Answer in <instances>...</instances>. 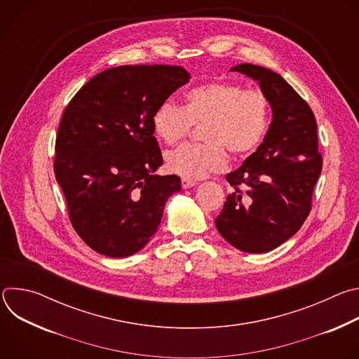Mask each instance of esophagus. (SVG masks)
Wrapping results in <instances>:
<instances>
[{"label": "esophagus", "mask_w": 359, "mask_h": 359, "mask_svg": "<svg viewBox=\"0 0 359 359\" xmlns=\"http://www.w3.org/2000/svg\"><path fill=\"white\" fill-rule=\"evenodd\" d=\"M180 183H182V187H183V189H187V187H193V186L196 184V182H194V180H191V179H187V177H182Z\"/></svg>", "instance_id": "1"}]
</instances>
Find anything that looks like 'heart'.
I'll list each match as a JSON object with an SVG mask.
<instances>
[{"instance_id": "1", "label": "heart", "mask_w": 359, "mask_h": 359, "mask_svg": "<svg viewBox=\"0 0 359 359\" xmlns=\"http://www.w3.org/2000/svg\"><path fill=\"white\" fill-rule=\"evenodd\" d=\"M271 105L262 90H247L233 82H208L193 88L186 104L165 100L153 114V129L168 144L201 128L203 143H186L166 156L169 172L200 179L227 165V150L247 156L257 149L270 128Z\"/></svg>"}]
</instances>
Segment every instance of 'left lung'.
Segmentation results:
<instances>
[{"mask_svg":"<svg viewBox=\"0 0 359 359\" xmlns=\"http://www.w3.org/2000/svg\"><path fill=\"white\" fill-rule=\"evenodd\" d=\"M230 71L260 82L273 122L259 149L226 175L233 191L216 227L236 248L266 252L294 236L311 212L323 169L317 122L310 105L277 72L252 64Z\"/></svg>","mask_w":359,"mask_h":359,"instance_id":"left-lung-1","label":"left lung"}]
</instances>
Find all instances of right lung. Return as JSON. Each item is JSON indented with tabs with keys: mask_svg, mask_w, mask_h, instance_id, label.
<instances>
[{
	"mask_svg": "<svg viewBox=\"0 0 359 359\" xmlns=\"http://www.w3.org/2000/svg\"><path fill=\"white\" fill-rule=\"evenodd\" d=\"M189 72L177 65H122L88 81L67 105L54 172L78 236L108 257H126L156 233L176 175H153L162 151L153 114Z\"/></svg>",
	"mask_w": 359,
	"mask_h": 359,
	"instance_id": "right-lung-1",
	"label": "right lung"
}]
</instances>
